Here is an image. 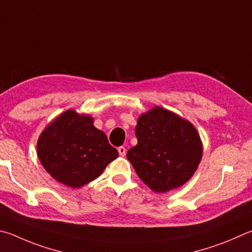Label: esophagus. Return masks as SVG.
I'll return each mask as SVG.
<instances>
[{
    "label": "esophagus",
    "mask_w": 252,
    "mask_h": 252,
    "mask_svg": "<svg viewBox=\"0 0 252 252\" xmlns=\"http://www.w3.org/2000/svg\"><path fill=\"white\" fill-rule=\"evenodd\" d=\"M118 152H119V154H120V157H126V150L125 146H120V148H118Z\"/></svg>",
    "instance_id": "esophagus-1"
}]
</instances>
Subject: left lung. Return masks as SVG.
I'll return each instance as SVG.
<instances>
[{
	"label": "left lung",
	"mask_w": 252,
	"mask_h": 252,
	"mask_svg": "<svg viewBox=\"0 0 252 252\" xmlns=\"http://www.w3.org/2000/svg\"><path fill=\"white\" fill-rule=\"evenodd\" d=\"M138 144L126 153L139 177L153 191L166 193L190 180L203 157L196 127L162 107L138 118Z\"/></svg>",
	"instance_id": "1"
}]
</instances>
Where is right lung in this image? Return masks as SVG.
<instances>
[{
    "instance_id": "add662e5",
    "label": "right lung",
    "mask_w": 252,
    "mask_h": 252,
    "mask_svg": "<svg viewBox=\"0 0 252 252\" xmlns=\"http://www.w3.org/2000/svg\"><path fill=\"white\" fill-rule=\"evenodd\" d=\"M118 155L107 135L94 126V118L72 109L54 119L37 141L43 167L71 189H80L99 177Z\"/></svg>"
}]
</instances>
